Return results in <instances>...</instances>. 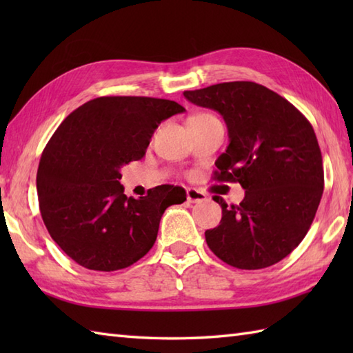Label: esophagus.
<instances>
[{"label":"esophagus","instance_id":"obj_1","mask_svg":"<svg viewBox=\"0 0 353 353\" xmlns=\"http://www.w3.org/2000/svg\"><path fill=\"white\" fill-rule=\"evenodd\" d=\"M186 197H188L190 203H200V201L208 200V196L205 191L197 190V188H188L186 190Z\"/></svg>","mask_w":353,"mask_h":353}]
</instances>
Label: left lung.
<instances>
[{
	"label": "left lung",
	"mask_w": 353,
	"mask_h": 353,
	"mask_svg": "<svg viewBox=\"0 0 353 353\" xmlns=\"http://www.w3.org/2000/svg\"><path fill=\"white\" fill-rule=\"evenodd\" d=\"M183 95L224 118L230 142L215 162L214 179L245 190L239 205L214 197L223 216L220 226L205 232L209 249L241 270L282 261L308 234L323 194V161L311 123L254 81H228Z\"/></svg>",
	"instance_id": "left-lung-1"
}]
</instances>
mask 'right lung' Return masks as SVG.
Listing matches in <instances>:
<instances>
[{
  "mask_svg": "<svg viewBox=\"0 0 353 353\" xmlns=\"http://www.w3.org/2000/svg\"><path fill=\"white\" fill-rule=\"evenodd\" d=\"M183 110L152 97H99L57 127L41 156L37 197L48 234L79 265L130 267L153 247L165 209L186 200L170 185L127 197L119 183V170L144 157L157 125Z\"/></svg>",
  "mask_w": 353,
  "mask_h": 353,
  "instance_id": "add662e5",
  "label": "right lung"
}]
</instances>
